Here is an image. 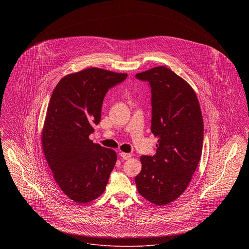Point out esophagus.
<instances>
[{
    "mask_svg": "<svg viewBox=\"0 0 249 249\" xmlns=\"http://www.w3.org/2000/svg\"><path fill=\"white\" fill-rule=\"evenodd\" d=\"M119 156H120L123 160H129L130 158V154H129V153H125V152H120Z\"/></svg>",
    "mask_w": 249,
    "mask_h": 249,
    "instance_id": "1",
    "label": "esophagus"
}]
</instances>
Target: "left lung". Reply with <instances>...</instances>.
Masks as SVG:
<instances>
[{"label": "left lung", "mask_w": 249, "mask_h": 249, "mask_svg": "<svg viewBox=\"0 0 249 249\" xmlns=\"http://www.w3.org/2000/svg\"><path fill=\"white\" fill-rule=\"evenodd\" d=\"M151 87V131L158 137L154 156L140 158L135 178L138 192L147 201L165 205L186 190L201 159L203 119L190 84L165 66L137 73Z\"/></svg>", "instance_id": "1"}]
</instances>
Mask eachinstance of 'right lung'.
Listing matches in <instances>:
<instances>
[{"label":"right lung","mask_w":249,"mask_h":249,"mask_svg":"<svg viewBox=\"0 0 249 249\" xmlns=\"http://www.w3.org/2000/svg\"><path fill=\"white\" fill-rule=\"evenodd\" d=\"M127 73L96 67L65 75L54 89L42 130V146L53 178L79 204L100 197L117 153L89 140L101 120L104 98Z\"/></svg>","instance_id":"1"}]
</instances>
